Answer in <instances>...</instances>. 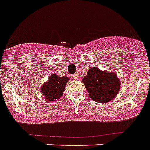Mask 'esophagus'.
I'll use <instances>...</instances> for the list:
<instances>
[{"label": "esophagus", "mask_w": 150, "mask_h": 150, "mask_svg": "<svg viewBox=\"0 0 150 150\" xmlns=\"http://www.w3.org/2000/svg\"><path fill=\"white\" fill-rule=\"evenodd\" d=\"M72 78L74 79V80H76V79H78V74H74L73 75H71Z\"/></svg>", "instance_id": "esophagus-1"}]
</instances>
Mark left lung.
<instances>
[{"label":"left lung","instance_id":"obj_1","mask_svg":"<svg viewBox=\"0 0 150 150\" xmlns=\"http://www.w3.org/2000/svg\"><path fill=\"white\" fill-rule=\"evenodd\" d=\"M89 97L98 103H108L113 100L120 91V80L115 73L103 71L92 67L82 80Z\"/></svg>","mask_w":150,"mask_h":150}]
</instances>
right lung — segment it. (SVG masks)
<instances>
[{
    "instance_id": "1",
    "label": "right lung",
    "mask_w": 150,
    "mask_h": 150,
    "mask_svg": "<svg viewBox=\"0 0 150 150\" xmlns=\"http://www.w3.org/2000/svg\"><path fill=\"white\" fill-rule=\"evenodd\" d=\"M67 76H59L53 74L50 76L47 82L41 87V91L48 101H56L63 96L66 84L69 81Z\"/></svg>"
}]
</instances>
